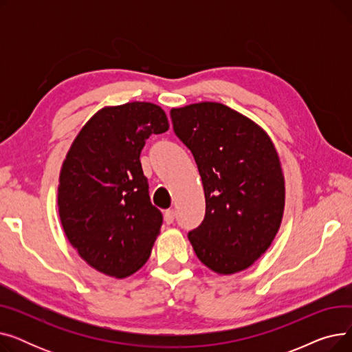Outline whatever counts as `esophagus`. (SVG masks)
<instances>
[{
    "mask_svg": "<svg viewBox=\"0 0 352 352\" xmlns=\"http://www.w3.org/2000/svg\"><path fill=\"white\" fill-rule=\"evenodd\" d=\"M174 218H175V211L174 210H166L164 212V219H165L166 224H173Z\"/></svg>",
    "mask_w": 352,
    "mask_h": 352,
    "instance_id": "obj_1",
    "label": "esophagus"
}]
</instances>
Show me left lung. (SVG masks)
<instances>
[{
  "instance_id": "left-lung-1",
  "label": "left lung",
  "mask_w": 352,
  "mask_h": 352,
  "mask_svg": "<svg viewBox=\"0 0 352 352\" xmlns=\"http://www.w3.org/2000/svg\"><path fill=\"white\" fill-rule=\"evenodd\" d=\"M171 120L204 186L206 217L188 232L197 256L224 275L251 267L271 245L284 214L285 182L272 141L219 102L173 108Z\"/></svg>"
}]
</instances>
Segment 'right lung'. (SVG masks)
Returning <instances> with one entry per match:
<instances>
[{"instance_id":"obj_1","label":"right lung","mask_w":352,"mask_h":352,"mask_svg":"<svg viewBox=\"0 0 352 352\" xmlns=\"http://www.w3.org/2000/svg\"><path fill=\"white\" fill-rule=\"evenodd\" d=\"M168 128L155 104L105 107L69 148L58 186L61 224L71 245L100 272L125 278L150 258L162 214L151 204L140 155L151 134Z\"/></svg>"}]
</instances>
